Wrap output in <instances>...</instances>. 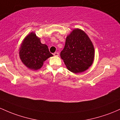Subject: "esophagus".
Here are the masks:
<instances>
[{
    "label": "esophagus",
    "instance_id": "34e87169",
    "mask_svg": "<svg viewBox=\"0 0 120 120\" xmlns=\"http://www.w3.org/2000/svg\"><path fill=\"white\" fill-rule=\"evenodd\" d=\"M54 56H59V53H57V52H56V53H54Z\"/></svg>",
    "mask_w": 120,
    "mask_h": 120
}]
</instances>
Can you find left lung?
Listing matches in <instances>:
<instances>
[{
    "label": "left lung",
    "instance_id": "8db88e82",
    "mask_svg": "<svg viewBox=\"0 0 120 120\" xmlns=\"http://www.w3.org/2000/svg\"><path fill=\"white\" fill-rule=\"evenodd\" d=\"M60 56L68 70L80 73L87 70L92 64L95 49L87 34L76 28L67 36Z\"/></svg>",
    "mask_w": 120,
    "mask_h": 120
}]
</instances>
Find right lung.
Instances as JSON below:
<instances>
[{
	"label": "right lung",
	"mask_w": 120,
	"mask_h": 120,
	"mask_svg": "<svg viewBox=\"0 0 120 120\" xmlns=\"http://www.w3.org/2000/svg\"><path fill=\"white\" fill-rule=\"evenodd\" d=\"M19 56L24 65L30 70H37L42 67L44 61L53 56L48 46L41 44L40 38L34 32H31L21 43Z\"/></svg>",
	"instance_id": "right-lung-1"
}]
</instances>
